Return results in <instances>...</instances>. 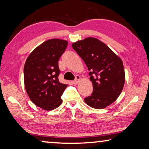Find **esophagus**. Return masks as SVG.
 <instances>
[{"mask_svg":"<svg viewBox=\"0 0 149 149\" xmlns=\"http://www.w3.org/2000/svg\"><path fill=\"white\" fill-rule=\"evenodd\" d=\"M79 79H80V76H79V75H75V79H74V81H72V83L74 84H76L77 82H78Z\"/></svg>","mask_w":149,"mask_h":149,"instance_id":"34e87169","label":"esophagus"}]
</instances>
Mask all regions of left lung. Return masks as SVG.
Listing matches in <instances>:
<instances>
[{"label":"left lung","mask_w":149,"mask_h":149,"mask_svg":"<svg viewBox=\"0 0 149 149\" xmlns=\"http://www.w3.org/2000/svg\"><path fill=\"white\" fill-rule=\"evenodd\" d=\"M72 47L87 65L93 84L86 98L90 107L102 109L114 102L123 90L125 74L121 59L102 42L92 37L77 41Z\"/></svg>","instance_id":"left-lung-1"}]
</instances>
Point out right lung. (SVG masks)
<instances>
[{"mask_svg":"<svg viewBox=\"0 0 149 149\" xmlns=\"http://www.w3.org/2000/svg\"><path fill=\"white\" fill-rule=\"evenodd\" d=\"M68 41L53 39L37 47L24 66V82L29 97L35 105L52 110L61 105V95L68 85L59 82L58 61Z\"/></svg>","mask_w":149,"mask_h":149,"instance_id":"add662e5","label":"right lung"}]
</instances>
